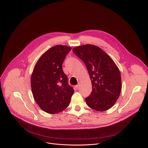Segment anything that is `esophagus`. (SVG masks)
I'll use <instances>...</instances> for the list:
<instances>
[{
  "label": "esophagus",
  "mask_w": 148,
  "mask_h": 148,
  "mask_svg": "<svg viewBox=\"0 0 148 148\" xmlns=\"http://www.w3.org/2000/svg\"><path fill=\"white\" fill-rule=\"evenodd\" d=\"M78 88H79V85H77L75 86V89L76 90H78Z\"/></svg>",
  "instance_id": "obj_1"
}]
</instances>
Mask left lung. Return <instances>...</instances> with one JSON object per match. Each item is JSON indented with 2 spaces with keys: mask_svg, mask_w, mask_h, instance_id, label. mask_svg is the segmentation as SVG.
Listing matches in <instances>:
<instances>
[{
  "mask_svg": "<svg viewBox=\"0 0 148 148\" xmlns=\"http://www.w3.org/2000/svg\"><path fill=\"white\" fill-rule=\"evenodd\" d=\"M73 52L85 63L91 80L92 90L85 98L87 105L98 112L110 109L122 86L120 72L114 62L102 49L93 45L75 47Z\"/></svg>",
  "mask_w": 148,
  "mask_h": 148,
  "instance_id": "8db88e82",
  "label": "left lung"
}]
</instances>
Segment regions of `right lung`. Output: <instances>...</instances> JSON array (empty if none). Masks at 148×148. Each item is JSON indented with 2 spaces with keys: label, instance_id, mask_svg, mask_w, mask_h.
<instances>
[{
  "label": "right lung",
  "instance_id": "obj_1",
  "mask_svg": "<svg viewBox=\"0 0 148 148\" xmlns=\"http://www.w3.org/2000/svg\"><path fill=\"white\" fill-rule=\"evenodd\" d=\"M71 48L56 45L37 61L31 78L34 99L40 108L50 114L63 111L69 105L74 90L68 84L62 64Z\"/></svg>",
  "mask_w": 148,
  "mask_h": 148
}]
</instances>
